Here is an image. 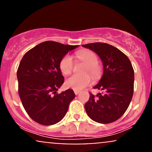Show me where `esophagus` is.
<instances>
[{"instance_id": "esophagus-1", "label": "esophagus", "mask_w": 152, "mask_h": 152, "mask_svg": "<svg viewBox=\"0 0 152 152\" xmlns=\"http://www.w3.org/2000/svg\"><path fill=\"white\" fill-rule=\"evenodd\" d=\"M79 92H80V91H78V90H74V94H76V95H78V94H79Z\"/></svg>"}]
</instances>
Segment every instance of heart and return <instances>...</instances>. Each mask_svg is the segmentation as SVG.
Returning <instances> with one entry per match:
<instances>
[{
    "mask_svg": "<svg viewBox=\"0 0 152 152\" xmlns=\"http://www.w3.org/2000/svg\"><path fill=\"white\" fill-rule=\"evenodd\" d=\"M76 58L78 61L83 62L86 65L85 74L90 73L94 78H97L100 75L101 69L99 66V58L94 52L90 50H81L76 53ZM61 72L67 76L71 74L74 68V61L70 55H66L61 60L59 64ZM92 82L90 75L86 74L83 76H72L66 79L65 85L67 88L74 90H81L88 86Z\"/></svg>",
    "mask_w": 152,
    "mask_h": 152,
    "instance_id": "1",
    "label": "heart"
}]
</instances>
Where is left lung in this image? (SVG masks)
<instances>
[{
  "instance_id": "8db88e82",
  "label": "left lung",
  "mask_w": 152,
  "mask_h": 152,
  "mask_svg": "<svg viewBox=\"0 0 152 152\" xmlns=\"http://www.w3.org/2000/svg\"><path fill=\"white\" fill-rule=\"evenodd\" d=\"M93 50L103 63L104 74L94 88L103 91L90 94L85 109L92 120L100 124L112 123L123 116L134 93V71L132 63L123 52L105 43L82 45Z\"/></svg>"
}]
</instances>
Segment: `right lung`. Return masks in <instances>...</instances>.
Listing matches in <instances>:
<instances>
[{"instance_id":"right-lung-1","label":"right lung","mask_w":152,"mask_h":152,"mask_svg":"<svg viewBox=\"0 0 152 152\" xmlns=\"http://www.w3.org/2000/svg\"><path fill=\"white\" fill-rule=\"evenodd\" d=\"M78 46L45 41L29 50L20 61L17 71L19 96L28 116L40 124L60 121L75 98L72 89L61 94L57 91L64 82L61 60Z\"/></svg>"}]
</instances>
